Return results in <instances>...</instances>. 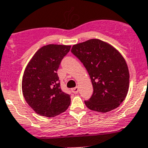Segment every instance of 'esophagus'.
Segmentation results:
<instances>
[{
	"instance_id": "esophagus-1",
	"label": "esophagus",
	"mask_w": 148,
	"mask_h": 148,
	"mask_svg": "<svg viewBox=\"0 0 148 148\" xmlns=\"http://www.w3.org/2000/svg\"><path fill=\"white\" fill-rule=\"evenodd\" d=\"M79 90V87H74V88L71 89V91H72L74 94H77V93H78Z\"/></svg>"
}]
</instances>
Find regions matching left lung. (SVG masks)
Returning <instances> with one entry per match:
<instances>
[{
    "label": "left lung",
    "instance_id": "8db88e82",
    "mask_svg": "<svg viewBox=\"0 0 148 148\" xmlns=\"http://www.w3.org/2000/svg\"><path fill=\"white\" fill-rule=\"evenodd\" d=\"M71 51L84 66L92 84V95L84 101L86 106L101 113L119 107L130 86L128 66L121 53L98 39L74 45Z\"/></svg>",
    "mask_w": 148,
    "mask_h": 148
}]
</instances>
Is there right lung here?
I'll return each mask as SVG.
<instances>
[{"label":"right lung","instance_id":"add662e5","mask_svg":"<svg viewBox=\"0 0 148 148\" xmlns=\"http://www.w3.org/2000/svg\"><path fill=\"white\" fill-rule=\"evenodd\" d=\"M70 45H45L35 53L27 64L22 78L26 102L39 115L54 117L64 112L71 103L69 94L60 87L58 71Z\"/></svg>","mask_w":148,"mask_h":148}]
</instances>
